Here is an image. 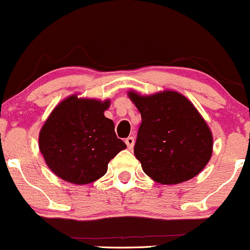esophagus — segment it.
Returning <instances> with one entry per match:
<instances>
[{
  "instance_id": "34e87169",
  "label": "esophagus",
  "mask_w": 250,
  "mask_h": 250,
  "mask_svg": "<svg viewBox=\"0 0 250 250\" xmlns=\"http://www.w3.org/2000/svg\"><path fill=\"white\" fill-rule=\"evenodd\" d=\"M125 143H126V146H127L128 149H132L133 145H135V138H133V137H127L125 140Z\"/></svg>"
}]
</instances>
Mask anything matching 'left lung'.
Instances as JSON below:
<instances>
[{
  "label": "left lung",
  "mask_w": 250,
  "mask_h": 250,
  "mask_svg": "<svg viewBox=\"0 0 250 250\" xmlns=\"http://www.w3.org/2000/svg\"><path fill=\"white\" fill-rule=\"evenodd\" d=\"M141 113L133 153L145 174L162 185L188 181L208 164L212 133L193 103L172 90L142 96L128 91Z\"/></svg>",
  "instance_id": "8db88e82"
}]
</instances>
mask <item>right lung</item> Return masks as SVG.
I'll return each instance as SVG.
<instances>
[{"label":"right lung","instance_id":"obj_1","mask_svg":"<svg viewBox=\"0 0 250 250\" xmlns=\"http://www.w3.org/2000/svg\"><path fill=\"white\" fill-rule=\"evenodd\" d=\"M110 101L71 95L56 105L42 125L39 148L59 179L86 185L101 179L108 163L126 145L117 137L113 120L104 117Z\"/></svg>","mask_w":250,"mask_h":250}]
</instances>
